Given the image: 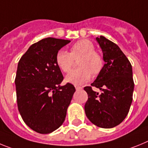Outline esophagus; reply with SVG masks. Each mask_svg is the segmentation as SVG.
Wrapping results in <instances>:
<instances>
[{
    "mask_svg": "<svg viewBox=\"0 0 148 148\" xmlns=\"http://www.w3.org/2000/svg\"><path fill=\"white\" fill-rule=\"evenodd\" d=\"M75 88L77 91H78V90H81L83 88V87L79 86H75Z\"/></svg>",
    "mask_w": 148,
    "mask_h": 148,
    "instance_id": "obj_1",
    "label": "esophagus"
}]
</instances>
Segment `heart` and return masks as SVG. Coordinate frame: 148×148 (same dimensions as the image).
I'll use <instances>...</instances> for the list:
<instances>
[{"label": "heart", "instance_id": "1", "mask_svg": "<svg viewBox=\"0 0 148 148\" xmlns=\"http://www.w3.org/2000/svg\"><path fill=\"white\" fill-rule=\"evenodd\" d=\"M95 46L90 41L82 39L71 45L70 53L63 49L59 50L56 54V63L63 72H69L72 68L74 60L79 59L78 68L72 71L65 77L68 83L81 85L88 81L92 74H100L103 68V59L96 52Z\"/></svg>", "mask_w": 148, "mask_h": 148}]
</instances>
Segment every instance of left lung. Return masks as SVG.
I'll use <instances>...</instances> for the list:
<instances>
[{
  "mask_svg": "<svg viewBox=\"0 0 148 148\" xmlns=\"http://www.w3.org/2000/svg\"><path fill=\"white\" fill-rule=\"evenodd\" d=\"M96 40L105 62L102 71L91 86L84 87L88 94L85 112L92 124L102 128H112L121 123L129 112L134 89L132 65L116 44L104 36ZM92 87L100 88L99 94Z\"/></svg>",
  "mask_w": 148,
  "mask_h": 148,
  "instance_id": "left-lung-1",
  "label": "left lung"
}]
</instances>
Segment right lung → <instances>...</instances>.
I'll return each mask as SVG.
<instances>
[{"mask_svg":"<svg viewBox=\"0 0 148 148\" xmlns=\"http://www.w3.org/2000/svg\"><path fill=\"white\" fill-rule=\"evenodd\" d=\"M69 42L43 38L32 45L18 64V109L24 123L38 133H51L62 124L75 92L69 83L60 86L64 77L56 63L57 51Z\"/></svg>","mask_w":148,"mask_h":148,"instance_id":"1","label":"right lung"}]
</instances>
